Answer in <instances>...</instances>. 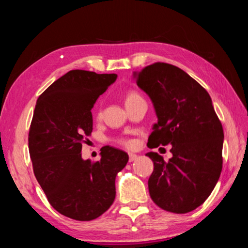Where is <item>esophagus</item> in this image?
Here are the masks:
<instances>
[{
    "label": "esophagus",
    "mask_w": 248,
    "mask_h": 248,
    "mask_svg": "<svg viewBox=\"0 0 248 248\" xmlns=\"http://www.w3.org/2000/svg\"><path fill=\"white\" fill-rule=\"evenodd\" d=\"M138 157H139V155H137V154H134V153H129V162L136 161Z\"/></svg>",
    "instance_id": "34e87169"
}]
</instances>
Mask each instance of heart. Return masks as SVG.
Here are the masks:
<instances>
[{
  "label": "heart",
  "instance_id": "obj_1",
  "mask_svg": "<svg viewBox=\"0 0 248 248\" xmlns=\"http://www.w3.org/2000/svg\"><path fill=\"white\" fill-rule=\"evenodd\" d=\"M137 97H140L139 95L136 94V93H130L127 96V99H125V102H129V100H131L133 98H137ZM98 116H100V112H98ZM120 143H123L125 146H132L133 145V142L130 141V140H125V139H121L120 140Z\"/></svg>",
  "mask_w": 248,
  "mask_h": 248
}]
</instances>
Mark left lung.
<instances>
[{"label":"left lung","instance_id":"1","mask_svg":"<svg viewBox=\"0 0 248 248\" xmlns=\"http://www.w3.org/2000/svg\"><path fill=\"white\" fill-rule=\"evenodd\" d=\"M133 78L157 117L149 148L170 144L173 154L169 162L155 152L145 154L154 164L148 182L151 198L166 211L190 212L210 196L222 170L224 133L211 97L190 75L169 63L148 65Z\"/></svg>","mask_w":248,"mask_h":248}]
</instances>
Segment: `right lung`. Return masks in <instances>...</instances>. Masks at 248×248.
Listing matches in <instances>:
<instances>
[{
  "instance_id": "1",
  "label": "right lung",
  "mask_w": 248,
  "mask_h": 248,
  "mask_svg": "<svg viewBox=\"0 0 248 248\" xmlns=\"http://www.w3.org/2000/svg\"><path fill=\"white\" fill-rule=\"evenodd\" d=\"M117 74L72 70L37 99L28 136L33 174L50 204L68 217L91 221L112 204L116 176L128 154L104 146L100 161L82 158V144L93 130L92 108Z\"/></svg>"
}]
</instances>
